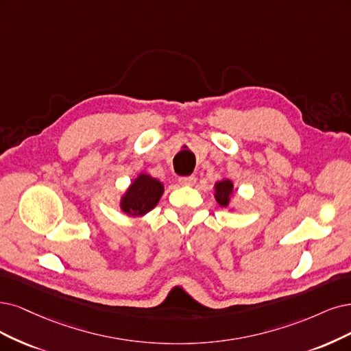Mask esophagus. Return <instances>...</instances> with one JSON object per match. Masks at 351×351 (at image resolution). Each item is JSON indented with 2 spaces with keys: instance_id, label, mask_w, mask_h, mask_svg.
I'll list each match as a JSON object with an SVG mask.
<instances>
[{
  "instance_id": "1",
  "label": "esophagus",
  "mask_w": 351,
  "mask_h": 351,
  "mask_svg": "<svg viewBox=\"0 0 351 351\" xmlns=\"http://www.w3.org/2000/svg\"><path fill=\"white\" fill-rule=\"evenodd\" d=\"M195 182H197V178L195 176H182V178H179V184L184 185V186H192Z\"/></svg>"
}]
</instances>
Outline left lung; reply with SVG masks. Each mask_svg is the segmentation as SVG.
<instances>
[{"mask_svg":"<svg viewBox=\"0 0 351 351\" xmlns=\"http://www.w3.org/2000/svg\"><path fill=\"white\" fill-rule=\"evenodd\" d=\"M232 189H234V185H232L230 179H223L215 184L214 197H215L218 205H221V206H224V208H227V206L230 205V197L232 195Z\"/></svg>","mask_w":351,"mask_h":351,"instance_id":"left-lung-1","label":"left lung"}]
</instances>
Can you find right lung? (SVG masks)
I'll return each mask as SVG.
<instances>
[{"label": "right lung", "instance_id": "add662e5", "mask_svg": "<svg viewBox=\"0 0 351 351\" xmlns=\"http://www.w3.org/2000/svg\"><path fill=\"white\" fill-rule=\"evenodd\" d=\"M163 184L147 173H140L128 186L120 201V208L130 217H143L159 204Z\"/></svg>", "mask_w": 351, "mask_h": 351}]
</instances>
